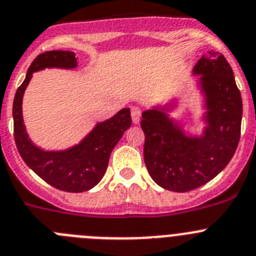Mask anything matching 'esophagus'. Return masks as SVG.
Masks as SVG:
<instances>
[{
	"label": "esophagus",
	"instance_id": "obj_1",
	"mask_svg": "<svg viewBox=\"0 0 256 256\" xmlns=\"http://www.w3.org/2000/svg\"><path fill=\"white\" fill-rule=\"evenodd\" d=\"M131 118H132L134 124H139L140 118H142V110L139 107H132L131 108Z\"/></svg>",
	"mask_w": 256,
	"mask_h": 256
}]
</instances>
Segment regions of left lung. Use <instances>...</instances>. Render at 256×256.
<instances>
[{
  "label": "left lung",
  "instance_id": "left-lung-1",
  "mask_svg": "<svg viewBox=\"0 0 256 256\" xmlns=\"http://www.w3.org/2000/svg\"><path fill=\"white\" fill-rule=\"evenodd\" d=\"M193 73L200 76L204 96L202 135H186L172 120L166 112L174 102L144 111L140 122L148 172L158 186L173 192H188L214 179L230 163L240 140L242 100L225 56L211 50L197 62Z\"/></svg>",
  "mask_w": 256,
  "mask_h": 256
}]
</instances>
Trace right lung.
<instances>
[{"mask_svg": "<svg viewBox=\"0 0 256 256\" xmlns=\"http://www.w3.org/2000/svg\"><path fill=\"white\" fill-rule=\"evenodd\" d=\"M77 59L73 52L52 50L38 56L28 69L25 80L14 100V136L21 158L48 184L64 192H86L98 184L106 173L114 145L131 126L130 108H122L104 122H98L78 145L60 152H45L28 139L22 120V97L32 73L45 68L73 69Z\"/></svg>", "mask_w": 256, "mask_h": 256, "instance_id": "obj_1", "label": "right lung"}]
</instances>
